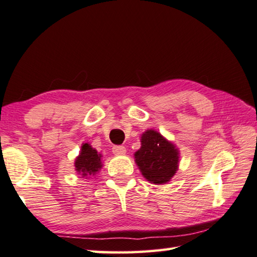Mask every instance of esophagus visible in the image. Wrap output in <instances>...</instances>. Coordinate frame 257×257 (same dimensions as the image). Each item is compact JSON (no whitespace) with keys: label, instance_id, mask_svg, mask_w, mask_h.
Here are the masks:
<instances>
[{"label":"esophagus","instance_id":"34e87169","mask_svg":"<svg viewBox=\"0 0 257 257\" xmlns=\"http://www.w3.org/2000/svg\"><path fill=\"white\" fill-rule=\"evenodd\" d=\"M112 153L114 155H122L125 153V148L123 146H120V145H116V146L112 147Z\"/></svg>","mask_w":257,"mask_h":257}]
</instances>
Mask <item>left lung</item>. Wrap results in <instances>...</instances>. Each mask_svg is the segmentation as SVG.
I'll list each match as a JSON object with an SVG mask.
<instances>
[{"mask_svg": "<svg viewBox=\"0 0 257 257\" xmlns=\"http://www.w3.org/2000/svg\"><path fill=\"white\" fill-rule=\"evenodd\" d=\"M141 143L142 147L135 153V162L142 174L151 183L166 184L179 169V149L154 129L142 135Z\"/></svg>", "mask_w": 257, "mask_h": 257, "instance_id": "obj_1", "label": "left lung"}]
</instances>
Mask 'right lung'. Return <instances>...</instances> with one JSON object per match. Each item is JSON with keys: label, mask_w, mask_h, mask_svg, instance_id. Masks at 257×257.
<instances>
[{"label": "right lung", "mask_w": 257, "mask_h": 257, "mask_svg": "<svg viewBox=\"0 0 257 257\" xmlns=\"http://www.w3.org/2000/svg\"><path fill=\"white\" fill-rule=\"evenodd\" d=\"M75 171L77 174L82 175V177H86L90 175H94L101 170V154L97 153L96 149L93 148L90 144L84 143L81 147L80 155L76 157Z\"/></svg>", "instance_id": "add662e5"}]
</instances>
